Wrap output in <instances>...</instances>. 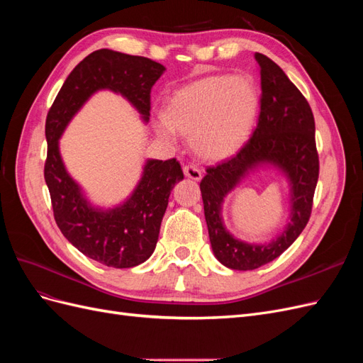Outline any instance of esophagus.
<instances>
[{
    "label": "esophagus",
    "mask_w": 363,
    "mask_h": 363,
    "mask_svg": "<svg viewBox=\"0 0 363 363\" xmlns=\"http://www.w3.org/2000/svg\"><path fill=\"white\" fill-rule=\"evenodd\" d=\"M183 172H184V175L188 179H192V180H201V177H203V174H201V169L196 167V164H194V163H188V164H184L183 167Z\"/></svg>",
    "instance_id": "esophagus-1"
}]
</instances>
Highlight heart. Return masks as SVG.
Returning <instances> with one entry per match:
<instances>
[{
  "label": "heart",
  "instance_id": "heart-1",
  "mask_svg": "<svg viewBox=\"0 0 363 363\" xmlns=\"http://www.w3.org/2000/svg\"><path fill=\"white\" fill-rule=\"evenodd\" d=\"M257 106V89L247 77L211 75L175 92L157 127L163 136L174 130L191 136L199 156L223 160L245 144Z\"/></svg>",
  "mask_w": 363,
  "mask_h": 363
}]
</instances>
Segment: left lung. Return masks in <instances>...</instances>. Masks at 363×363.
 <instances>
[{"mask_svg": "<svg viewBox=\"0 0 363 363\" xmlns=\"http://www.w3.org/2000/svg\"><path fill=\"white\" fill-rule=\"evenodd\" d=\"M260 67V111L257 125L233 157L208 167L200 183L204 216L212 250L224 267L238 271L260 268L277 259L309 223L313 194L320 175L315 142V119L304 95L265 54L256 52ZM276 164L293 186V216L289 228L268 246L245 245L222 225L223 196L252 167Z\"/></svg>", "mask_w": 363, "mask_h": 363, "instance_id": "obj_1", "label": "left lung"}]
</instances>
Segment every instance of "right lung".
<instances>
[{
  "mask_svg": "<svg viewBox=\"0 0 363 363\" xmlns=\"http://www.w3.org/2000/svg\"><path fill=\"white\" fill-rule=\"evenodd\" d=\"M163 71V65L147 57L106 48L94 51L68 75L47 115L43 177L54 219L77 250L106 267L133 268L152 255L169 194L183 180L182 167L175 159L148 160L133 195L123 206L104 212L89 206L65 169L59 138L87 98L100 89L124 95L148 121L151 87Z\"/></svg>",
  "mask_w": 363,
  "mask_h": 363,
  "instance_id": "add662e5",
  "label": "right lung"
}]
</instances>
